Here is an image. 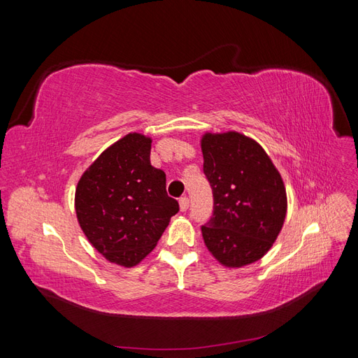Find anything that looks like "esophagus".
<instances>
[{
  "label": "esophagus",
  "mask_w": 358,
  "mask_h": 358,
  "mask_svg": "<svg viewBox=\"0 0 358 358\" xmlns=\"http://www.w3.org/2000/svg\"><path fill=\"white\" fill-rule=\"evenodd\" d=\"M179 208H180L182 212L188 210V208H189V199H188V197H182V199L179 200Z\"/></svg>",
  "instance_id": "esophagus-1"
}]
</instances>
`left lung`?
Instances as JSON below:
<instances>
[{"instance_id":"8db88e82","label":"left lung","mask_w":358,"mask_h":358,"mask_svg":"<svg viewBox=\"0 0 358 358\" xmlns=\"http://www.w3.org/2000/svg\"><path fill=\"white\" fill-rule=\"evenodd\" d=\"M203 171L213 192V215L201 227L206 248L229 268L263 258L287 216L284 180L262 145L237 131L204 133Z\"/></svg>"}]
</instances>
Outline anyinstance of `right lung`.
Returning a JSON list of instances; mask_svg holds the SVG:
<instances>
[{
	"label": "right lung",
	"mask_w": 358,
	"mask_h": 358,
	"mask_svg": "<svg viewBox=\"0 0 358 358\" xmlns=\"http://www.w3.org/2000/svg\"><path fill=\"white\" fill-rule=\"evenodd\" d=\"M152 138L129 133L85 170L74 197L86 239L110 263L133 267L157 246L179 203L150 164Z\"/></svg>",
	"instance_id": "obj_1"
}]
</instances>
